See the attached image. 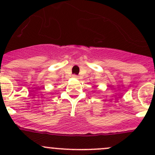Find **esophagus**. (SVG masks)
<instances>
[{
	"label": "esophagus",
	"mask_w": 155,
	"mask_h": 155,
	"mask_svg": "<svg viewBox=\"0 0 155 155\" xmlns=\"http://www.w3.org/2000/svg\"><path fill=\"white\" fill-rule=\"evenodd\" d=\"M73 78H75V79H79V76H76V75H73Z\"/></svg>",
	"instance_id": "34e87169"
}]
</instances>
